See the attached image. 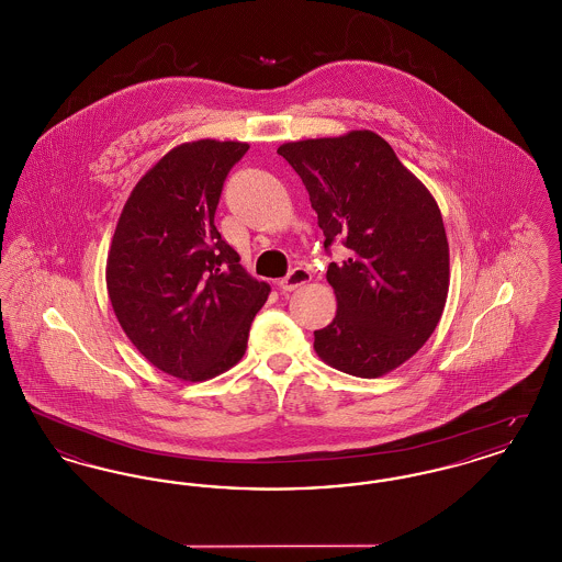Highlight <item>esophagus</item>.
Instances as JSON below:
<instances>
[{
  "label": "esophagus",
  "mask_w": 562,
  "mask_h": 562,
  "mask_svg": "<svg viewBox=\"0 0 562 562\" xmlns=\"http://www.w3.org/2000/svg\"><path fill=\"white\" fill-rule=\"evenodd\" d=\"M310 280H312V273H310L307 269L294 268L286 278H282V280L278 282V286H280V291H284V293H293L296 289L305 286Z\"/></svg>",
  "instance_id": "esophagus-1"
}]
</instances>
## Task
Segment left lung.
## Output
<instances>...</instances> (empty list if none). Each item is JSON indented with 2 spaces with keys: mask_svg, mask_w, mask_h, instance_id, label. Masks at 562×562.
<instances>
[{
  "mask_svg": "<svg viewBox=\"0 0 562 562\" xmlns=\"http://www.w3.org/2000/svg\"><path fill=\"white\" fill-rule=\"evenodd\" d=\"M310 193L324 248L349 257L326 280L337 314L314 330L322 362L374 379L415 356L438 326L449 294V241L429 189L373 131L291 140L278 147Z\"/></svg>",
  "mask_w": 562,
  "mask_h": 562,
  "instance_id": "8db88e82",
  "label": "left lung"
}]
</instances>
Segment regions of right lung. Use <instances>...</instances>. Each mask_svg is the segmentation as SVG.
Returning a JSON list of instances; mask_svg holds the SVG:
<instances>
[{"instance_id":"obj_1","label":"right lung","mask_w":562,"mask_h":562,"mask_svg":"<svg viewBox=\"0 0 562 562\" xmlns=\"http://www.w3.org/2000/svg\"><path fill=\"white\" fill-rule=\"evenodd\" d=\"M248 143L177 145L134 186L109 246L108 293L126 337L154 367L206 381L236 367L268 282L214 227L229 168Z\"/></svg>"}]
</instances>
